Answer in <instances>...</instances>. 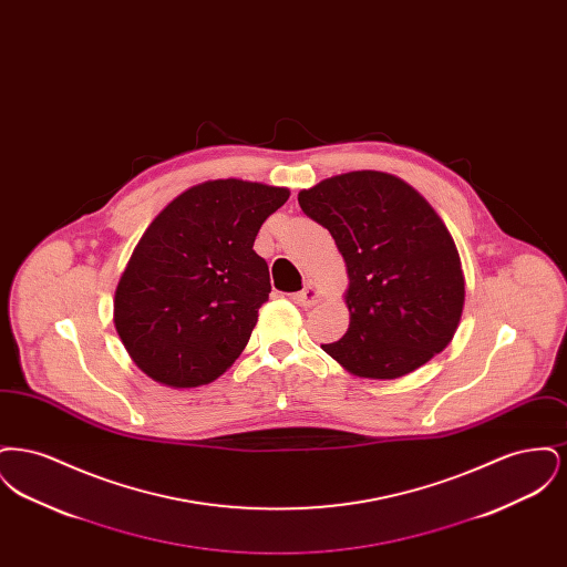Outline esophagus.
<instances>
[{
  "label": "esophagus",
  "mask_w": 567,
  "mask_h": 567,
  "mask_svg": "<svg viewBox=\"0 0 567 567\" xmlns=\"http://www.w3.org/2000/svg\"><path fill=\"white\" fill-rule=\"evenodd\" d=\"M293 301L299 303V306H303V308H310V306L321 301V291L312 282H306V287L293 296Z\"/></svg>",
  "instance_id": "1"
}]
</instances>
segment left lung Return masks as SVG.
I'll return each instance as SVG.
<instances>
[{"label": "left lung", "mask_w": 567, "mask_h": 567, "mask_svg": "<svg viewBox=\"0 0 567 567\" xmlns=\"http://www.w3.org/2000/svg\"><path fill=\"white\" fill-rule=\"evenodd\" d=\"M297 202L329 229L349 274L351 323L321 344L329 357L354 377L393 380L449 347L465 280L453 236L419 190L361 169L299 190Z\"/></svg>", "instance_id": "left-lung-1"}]
</instances>
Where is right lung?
<instances>
[{
    "mask_svg": "<svg viewBox=\"0 0 567 567\" xmlns=\"http://www.w3.org/2000/svg\"><path fill=\"white\" fill-rule=\"evenodd\" d=\"M289 195L238 178L206 181L153 218L114 293V327L146 377L193 389L240 357L271 291L252 244Z\"/></svg>",
    "mask_w": 567,
    "mask_h": 567,
    "instance_id": "right-lung-1",
    "label": "right lung"
}]
</instances>
